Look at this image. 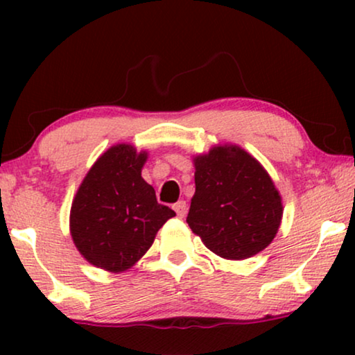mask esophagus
<instances>
[{"label": "esophagus", "mask_w": 355, "mask_h": 355, "mask_svg": "<svg viewBox=\"0 0 355 355\" xmlns=\"http://www.w3.org/2000/svg\"><path fill=\"white\" fill-rule=\"evenodd\" d=\"M174 211H176V215L179 216V218H184L186 216V213H187V203L184 202V200H179L178 203H174Z\"/></svg>", "instance_id": "esophagus-1"}]
</instances>
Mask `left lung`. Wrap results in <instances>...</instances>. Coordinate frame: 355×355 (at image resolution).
I'll return each mask as SVG.
<instances>
[{
  "instance_id": "1",
  "label": "left lung",
  "mask_w": 355,
  "mask_h": 355,
  "mask_svg": "<svg viewBox=\"0 0 355 355\" xmlns=\"http://www.w3.org/2000/svg\"><path fill=\"white\" fill-rule=\"evenodd\" d=\"M283 203L273 181L254 157L234 145L196 158V193L187 225L211 252L242 260L270 245Z\"/></svg>"
}]
</instances>
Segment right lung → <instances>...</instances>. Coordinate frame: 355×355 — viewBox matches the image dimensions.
Listing matches in <instances>:
<instances>
[{
	"instance_id": "1",
	"label": "right lung",
	"mask_w": 355,
	"mask_h": 355,
	"mask_svg": "<svg viewBox=\"0 0 355 355\" xmlns=\"http://www.w3.org/2000/svg\"><path fill=\"white\" fill-rule=\"evenodd\" d=\"M147 153L130 145L111 147L82 181L71 208L74 244L92 265L108 271L132 266L153 244L171 208L158 203L140 176Z\"/></svg>"
}]
</instances>
